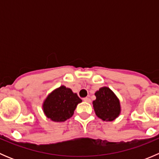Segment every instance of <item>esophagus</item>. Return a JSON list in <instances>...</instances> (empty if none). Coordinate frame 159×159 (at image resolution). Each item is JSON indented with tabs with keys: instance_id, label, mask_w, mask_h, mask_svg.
<instances>
[{
	"instance_id": "1",
	"label": "esophagus",
	"mask_w": 159,
	"mask_h": 159,
	"mask_svg": "<svg viewBox=\"0 0 159 159\" xmlns=\"http://www.w3.org/2000/svg\"><path fill=\"white\" fill-rule=\"evenodd\" d=\"M83 100H84V102H91V99L89 98H84V99H83Z\"/></svg>"
}]
</instances>
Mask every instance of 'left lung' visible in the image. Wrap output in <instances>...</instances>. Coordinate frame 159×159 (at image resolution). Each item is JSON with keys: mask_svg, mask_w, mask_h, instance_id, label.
Returning a JSON list of instances; mask_svg holds the SVG:
<instances>
[{"mask_svg": "<svg viewBox=\"0 0 159 159\" xmlns=\"http://www.w3.org/2000/svg\"><path fill=\"white\" fill-rule=\"evenodd\" d=\"M94 94L96 99L93 101V107L96 115L106 121H111L118 118L121 112V105L115 93L109 88L103 87Z\"/></svg>", "mask_w": 159, "mask_h": 159, "instance_id": "obj_1", "label": "left lung"}]
</instances>
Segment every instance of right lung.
I'll return each mask as SVG.
<instances>
[{"label":"right lung","instance_id":"1","mask_svg":"<svg viewBox=\"0 0 159 159\" xmlns=\"http://www.w3.org/2000/svg\"><path fill=\"white\" fill-rule=\"evenodd\" d=\"M81 102L76 93L62 85L48 95L43 103V111L51 121L62 122L73 115L78 104Z\"/></svg>","mask_w":159,"mask_h":159}]
</instances>
